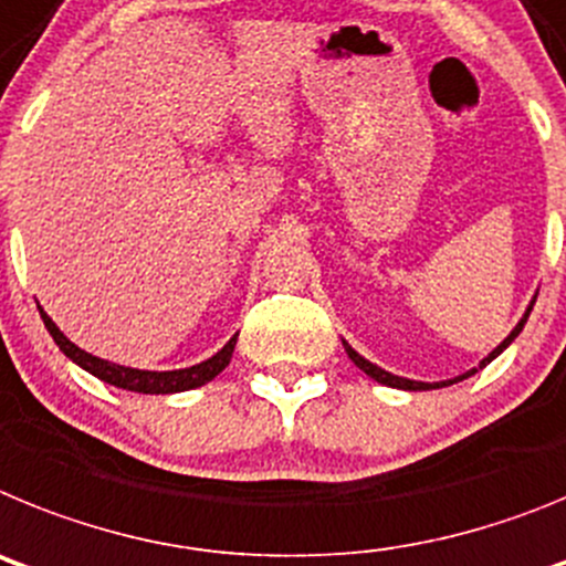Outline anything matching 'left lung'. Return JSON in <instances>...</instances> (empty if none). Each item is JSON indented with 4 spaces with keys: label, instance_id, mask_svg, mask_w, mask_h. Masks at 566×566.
<instances>
[{
    "label": "left lung",
    "instance_id": "1",
    "mask_svg": "<svg viewBox=\"0 0 566 566\" xmlns=\"http://www.w3.org/2000/svg\"><path fill=\"white\" fill-rule=\"evenodd\" d=\"M533 304H535V298H533ZM533 304H530V307H527V313H524V316H521V322H518V324H515V327H513V333H510V336H507V338H504V342H501V344H499V347H495V350H493V353H490V356H488V358H484V361H481V365H479V367L490 365V361H493V358H495V356H501V353L507 350L510 344H513V338H515V336H518V333H521V331H524V324H527V318H530V311H533ZM344 350H347V356H350V358H353V365H356V367H358V370H365V373H367V376H370V378H376L378 385H387V387H399V390H430V387H447V385H453V381H461V378H467V376H473V373H475V370H467V373H464V376H459V378H450V381H447V385H444V381H441V385H424V381H410V378L392 376V373L381 370V367H376V365H373V361H367V358H365V356H358V353H356V350H353V347H350V344H347V342H344Z\"/></svg>",
    "mask_w": 566,
    "mask_h": 566
}]
</instances>
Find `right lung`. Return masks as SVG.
I'll list each match as a JSON object with an SVG mask.
<instances>
[{"instance_id":"1","label":"right lung","mask_w":566,"mask_h":566,"mask_svg":"<svg viewBox=\"0 0 566 566\" xmlns=\"http://www.w3.org/2000/svg\"><path fill=\"white\" fill-rule=\"evenodd\" d=\"M39 313H42V322H45L53 342L59 344V350L65 353L71 361H76L82 370L93 373V376L107 381V385L122 387V390H130V392H150V396H159V392H181V390H193V387L208 385V381H213V378L230 365V356H233V347H235V336H233L228 344H224L222 350L216 353V356H210L208 361H201V365L185 367V370H165V373L136 370V367H122V365H113V361H105V358L91 356V353L76 347L65 333L59 331L56 324H53V318L48 316L42 307H39Z\"/></svg>"}]
</instances>
